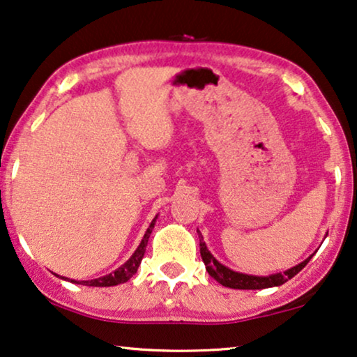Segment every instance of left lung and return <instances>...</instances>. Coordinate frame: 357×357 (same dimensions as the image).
I'll use <instances>...</instances> for the list:
<instances>
[{"label":"left lung","instance_id":"1","mask_svg":"<svg viewBox=\"0 0 357 357\" xmlns=\"http://www.w3.org/2000/svg\"><path fill=\"white\" fill-rule=\"evenodd\" d=\"M199 233V239H200V255H202V260L205 264V268L210 277L213 280H217L220 284L227 286V288H233V289H265V288H273V286H281L286 281L291 280L294 275H298L301 270H303L305 265L309 264V260L312 259V255L296 265L293 268L284 270L283 273H273L268 275V277H257V275H245V273H239L234 272V270L228 268L227 265L220 264L217 259L213 257L212 252L207 249V245L204 243L202 233L197 229Z\"/></svg>","mask_w":357,"mask_h":357}]
</instances>
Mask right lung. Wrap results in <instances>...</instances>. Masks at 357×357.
Segmentation results:
<instances>
[{
    "mask_svg": "<svg viewBox=\"0 0 357 357\" xmlns=\"http://www.w3.org/2000/svg\"><path fill=\"white\" fill-rule=\"evenodd\" d=\"M158 217H155L152 220V223H150V227L145 231L142 241H140L139 248L134 250V254L130 255L129 260H126L121 267H118L114 272L105 275V277H100V278H95V280H89V281H76V280H69L73 281V283H77V284H85V286H116V284H121V283H126L128 280H130L137 272L140 262H142V257L145 254V248H147V243H149V238L150 234H152V229L155 227V222H157ZM64 280V277H63Z\"/></svg>",
    "mask_w": 357,
    "mask_h": 357,
    "instance_id": "obj_1",
    "label": "right lung"
}]
</instances>
